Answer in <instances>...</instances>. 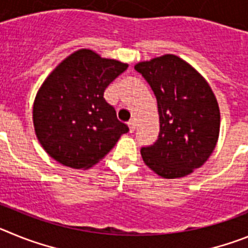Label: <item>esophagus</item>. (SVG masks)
Returning a JSON list of instances; mask_svg holds the SVG:
<instances>
[{
    "mask_svg": "<svg viewBox=\"0 0 248 248\" xmlns=\"http://www.w3.org/2000/svg\"><path fill=\"white\" fill-rule=\"evenodd\" d=\"M128 126H129V130H130V133H133V131L135 130V126H137V122H135V119L129 120Z\"/></svg>",
    "mask_w": 248,
    "mask_h": 248,
    "instance_id": "34e87169",
    "label": "esophagus"
}]
</instances>
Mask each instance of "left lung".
<instances>
[{
  "label": "left lung",
  "mask_w": 248,
  "mask_h": 248,
  "mask_svg": "<svg viewBox=\"0 0 248 248\" xmlns=\"http://www.w3.org/2000/svg\"><path fill=\"white\" fill-rule=\"evenodd\" d=\"M157 100L159 138L141 148L148 168L164 179L194 172L209 159L220 134V108L207 80L190 63L164 54L135 64Z\"/></svg>",
  "instance_id": "8db88e82"
}]
</instances>
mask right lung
I'll return each mask as SVG.
<instances>
[{"label": "right lung", "instance_id": "1", "mask_svg": "<svg viewBox=\"0 0 248 248\" xmlns=\"http://www.w3.org/2000/svg\"><path fill=\"white\" fill-rule=\"evenodd\" d=\"M126 68L128 63L82 48L48 74L34 98L32 119L37 139L52 159L87 170L128 133L103 97Z\"/></svg>", "mask_w": 248, "mask_h": 248}]
</instances>
